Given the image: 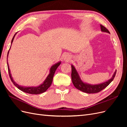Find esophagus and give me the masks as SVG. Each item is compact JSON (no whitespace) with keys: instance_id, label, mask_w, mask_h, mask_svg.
Returning a JSON list of instances; mask_svg holds the SVG:
<instances>
[{"instance_id":"obj_1","label":"esophagus","mask_w":127,"mask_h":127,"mask_svg":"<svg viewBox=\"0 0 127 127\" xmlns=\"http://www.w3.org/2000/svg\"><path fill=\"white\" fill-rule=\"evenodd\" d=\"M64 60H65L66 61H69L70 59V56H69V55L68 54H66L64 55Z\"/></svg>"}]
</instances>
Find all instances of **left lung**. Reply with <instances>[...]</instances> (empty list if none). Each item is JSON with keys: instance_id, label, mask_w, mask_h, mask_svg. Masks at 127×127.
Here are the masks:
<instances>
[{"instance_id": "1", "label": "left lung", "mask_w": 127, "mask_h": 127, "mask_svg": "<svg viewBox=\"0 0 127 127\" xmlns=\"http://www.w3.org/2000/svg\"><path fill=\"white\" fill-rule=\"evenodd\" d=\"M100 26L101 30L102 32L110 33L108 30L105 28L104 26L102 25H100ZM116 72L117 70L115 71V72H114L112 78L109 80H107V81L99 84L92 85V84H90L83 82L82 79H80L79 75L78 72L77 71L76 68L72 64H71V79L72 82L73 84H74V86L77 89L79 90V91H81L83 92H85V93L88 94L98 93V92L103 90L104 88L106 87L113 80L115 76H116Z\"/></svg>"}]
</instances>
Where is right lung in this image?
Wrapping results in <instances>:
<instances>
[{"instance_id":"obj_1","label":"right lung","mask_w":127,"mask_h":127,"mask_svg":"<svg viewBox=\"0 0 127 127\" xmlns=\"http://www.w3.org/2000/svg\"><path fill=\"white\" fill-rule=\"evenodd\" d=\"M16 34H17V33H15L14 36H13L12 40H11V44H12L14 39L15 36V35H16ZM10 47H11V45H10ZM9 51V50L8 52V54H7V58H8ZM60 64H61V61H59V62L56 63V64H53V66H51L50 69L49 74L47 77V78H46V79H45L43 83L42 84H41V85H40L39 86H35V87H34V86L25 87V86L19 85L18 84H17L13 80V77H11V74L10 73V71L9 68V65L8 64V60H7V66H8V70L9 77L11 80V82H12L14 84V85L16 87H17L19 90H20L21 91L25 92V93L31 94H41L42 93H44V92H45L48 89L49 87L51 86V84H52L53 77V76H54L55 71L57 69V68L58 67V66H59Z\"/></svg>"}]
</instances>
